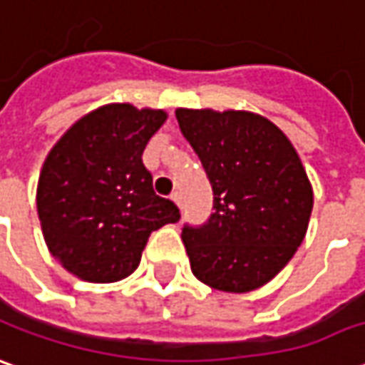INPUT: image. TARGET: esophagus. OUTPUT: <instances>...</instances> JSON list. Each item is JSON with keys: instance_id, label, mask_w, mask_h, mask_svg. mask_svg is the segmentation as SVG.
I'll list each match as a JSON object with an SVG mask.
<instances>
[{"instance_id": "esophagus-1", "label": "esophagus", "mask_w": 365, "mask_h": 365, "mask_svg": "<svg viewBox=\"0 0 365 365\" xmlns=\"http://www.w3.org/2000/svg\"><path fill=\"white\" fill-rule=\"evenodd\" d=\"M172 200H173V202H175V205H178V207H182V193L173 192L172 193Z\"/></svg>"}]
</instances>
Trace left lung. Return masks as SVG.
Returning a JSON list of instances; mask_svg holds the SVG:
<instances>
[{"mask_svg":"<svg viewBox=\"0 0 365 365\" xmlns=\"http://www.w3.org/2000/svg\"><path fill=\"white\" fill-rule=\"evenodd\" d=\"M214 190V214L183 225L193 276L244 294L276 277L306 237L314 192L286 133L252 111L175 110Z\"/></svg>","mask_w":365,"mask_h":365,"instance_id":"left-lung-1","label":"left lung"}]
</instances>
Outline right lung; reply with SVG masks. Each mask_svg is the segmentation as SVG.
<instances>
[{
	"mask_svg": "<svg viewBox=\"0 0 365 365\" xmlns=\"http://www.w3.org/2000/svg\"><path fill=\"white\" fill-rule=\"evenodd\" d=\"M168 113L108 103L69 128L47 153L37 182V215L51 255L93 284L123 279L140 266L151 232L180 220L153 192L141 162Z\"/></svg>",
	"mask_w": 365,
	"mask_h": 365,
	"instance_id": "right-lung-1",
	"label": "right lung"
}]
</instances>
